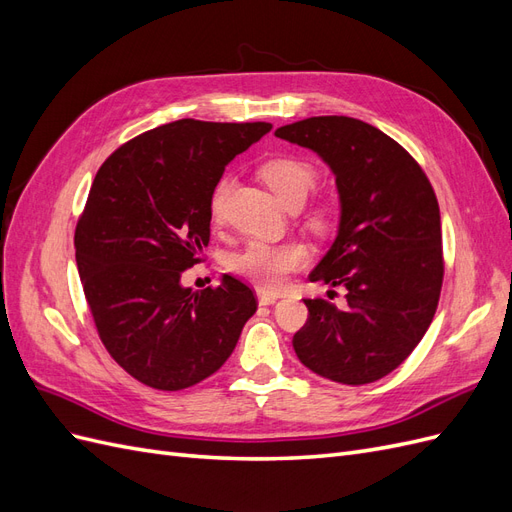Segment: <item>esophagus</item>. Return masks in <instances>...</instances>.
<instances>
[{"label": "esophagus", "mask_w": 512, "mask_h": 512, "mask_svg": "<svg viewBox=\"0 0 512 512\" xmlns=\"http://www.w3.org/2000/svg\"><path fill=\"white\" fill-rule=\"evenodd\" d=\"M277 301V297H275V294H271V292H258V303L260 305H273Z\"/></svg>", "instance_id": "1"}]
</instances>
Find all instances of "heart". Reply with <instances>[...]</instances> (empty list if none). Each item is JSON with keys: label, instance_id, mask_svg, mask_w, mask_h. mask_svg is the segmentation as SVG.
Returning a JSON list of instances; mask_svg holds the SVG:
<instances>
[{"label": "heart", "instance_id": "1", "mask_svg": "<svg viewBox=\"0 0 512 512\" xmlns=\"http://www.w3.org/2000/svg\"><path fill=\"white\" fill-rule=\"evenodd\" d=\"M260 177L265 181L277 200L288 209L292 205H303L307 194L316 185L314 166L299 158H275L260 168ZM228 194L226 179L215 183L209 198L211 220H220ZM309 222L316 228H324L329 222L327 207H316L309 215ZM309 250L299 241L286 243H262L254 241L230 260V269L243 280L252 282L260 290L277 292L282 290L288 275L307 265Z\"/></svg>", "mask_w": 512, "mask_h": 512}]
</instances>
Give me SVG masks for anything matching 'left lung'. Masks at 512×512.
Returning a JSON list of instances; mask_svg holds the SVG:
<instances>
[{"mask_svg":"<svg viewBox=\"0 0 512 512\" xmlns=\"http://www.w3.org/2000/svg\"><path fill=\"white\" fill-rule=\"evenodd\" d=\"M275 136L314 151L339 194L337 237L309 280L346 288V305L305 299L294 352L322 378L376 382L408 359L436 314L444 275L436 194L410 153L361 119L309 117Z\"/></svg>","mask_w":512,"mask_h":512,"instance_id":"obj_1","label":"left lung"}]
</instances>
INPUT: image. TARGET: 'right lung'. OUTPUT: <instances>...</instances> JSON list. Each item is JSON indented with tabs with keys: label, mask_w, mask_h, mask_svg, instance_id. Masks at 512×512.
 <instances>
[{
	"label": "right lung",
	"mask_w": 512,
	"mask_h": 512,
	"mask_svg": "<svg viewBox=\"0 0 512 512\" xmlns=\"http://www.w3.org/2000/svg\"><path fill=\"white\" fill-rule=\"evenodd\" d=\"M271 123H164L108 158L76 224V267L108 354L151 389L215 374L256 312L241 280L192 290L181 273L209 245V198L224 168Z\"/></svg>",
	"instance_id": "add662e5"
}]
</instances>
